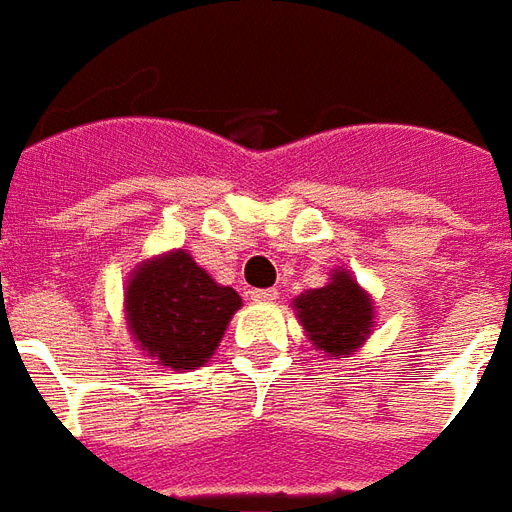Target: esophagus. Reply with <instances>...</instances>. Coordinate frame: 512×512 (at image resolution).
<instances>
[{"label":"esophagus","mask_w":512,"mask_h":512,"mask_svg":"<svg viewBox=\"0 0 512 512\" xmlns=\"http://www.w3.org/2000/svg\"><path fill=\"white\" fill-rule=\"evenodd\" d=\"M251 300L253 302H272V300H278V289H253Z\"/></svg>","instance_id":"esophagus-1"}]
</instances>
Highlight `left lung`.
<instances>
[{
	"label": "left lung",
	"mask_w": 512,
	"mask_h": 512,
	"mask_svg": "<svg viewBox=\"0 0 512 512\" xmlns=\"http://www.w3.org/2000/svg\"><path fill=\"white\" fill-rule=\"evenodd\" d=\"M292 308L313 349L330 360L357 352L374 330V300L343 267L330 272V281L322 289L297 294Z\"/></svg>",
	"instance_id": "1"
}]
</instances>
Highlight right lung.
Returning a JSON list of instances; mask_svg holds the SVG:
<instances>
[{
	"label": "right lung",
	"instance_id": "add662e5",
	"mask_svg": "<svg viewBox=\"0 0 512 512\" xmlns=\"http://www.w3.org/2000/svg\"><path fill=\"white\" fill-rule=\"evenodd\" d=\"M240 308V294L220 286L185 248L138 261L125 286L130 338L177 374L210 363Z\"/></svg>",
	"mask_w": 512,
	"mask_h": 512
}]
</instances>
